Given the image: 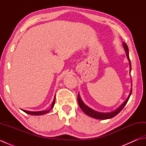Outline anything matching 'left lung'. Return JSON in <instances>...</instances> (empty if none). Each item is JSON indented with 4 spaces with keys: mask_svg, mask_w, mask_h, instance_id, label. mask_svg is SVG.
I'll use <instances>...</instances> for the list:
<instances>
[{
    "mask_svg": "<svg viewBox=\"0 0 146 146\" xmlns=\"http://www.w3.org/2000/svg\"><path fill=\"white\" fill-rule=\"evenodd\" d=\"M123 48H124V49H125L127 57V59H128L129 62L130 72H131V60H130V58H129L128 46L126 44V43H125V42L123 43ZM131 93H132V88L131 90V92H130V94L128 96L126 100L117 108V109H115L112 111H110V112H100V111H96L94 109H92V108H91L90 107H88L87 105H86L84 103V102L82 101L79 94H78V104L80 105V108H81V109L83 111H84V113L87 115L91 117L92 118H94V119H100V120H106V119H111V118H113V117L116 116L123 109V107L125 106V105L127 104V103L130 97H131Z\"/></svg>",
    "mask_w": 146,
    "mask_h": 146,
    "instance_id": "8db88e82",
    "label": "left lung"
}]
</instances>
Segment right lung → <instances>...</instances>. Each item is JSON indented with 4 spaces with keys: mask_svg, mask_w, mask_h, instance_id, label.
Wrapping results in <instances>:
<instances>
[{
    "mask_svg": "<svg viewBox=\"0 0 146 146\" xmlns=\"http://www.w3.org/2000/svg\"><path fill=\"white\" fill-rule=\"evenodd\" d=\"M54 103H55V96H54V97L53 101H52V104L51 105V108H49V110H42V111H28V110H23V109H22V110H23V111H24V112H25V113H26L27 114H29V115H44V114H46V113H48L49 111H50L52 108H53Z\"/></svg>",
    "mask_w": 146,
    "mask_h": 146,
    "instance_id": "1",
    "label": "right lung"
}]
</instances>
